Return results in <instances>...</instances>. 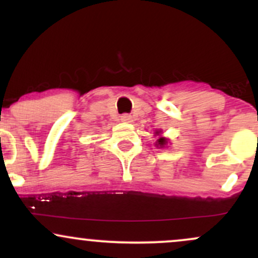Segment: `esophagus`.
<instances>
[{"label":"esophagus","mask_w":258,"mask_h":258,"mask_svg":"<svg viewBox=\"0 0 258 258\" xmlns=\"http://www.w3.org/2000/svg\"><path fill=\"white\" fill-rule=\"evenodd\" d=\"M120 119L122 122H131L132 121V116L130 114H122L120 116Z\"/></svg>","instance_id":"esophagus-1"}]
</instances>
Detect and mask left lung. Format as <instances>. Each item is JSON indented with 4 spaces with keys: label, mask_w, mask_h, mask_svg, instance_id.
<instances>
[{
    "label": "left lung",
    "mask_w": 258,
    "mask_h": 258,
    "mask_svg": "<svg viewBox=\"0 0 258 258\" xmlns=\"http://www.w3.org/2000/svg\"><path fill=\"white\" fill-rule=\"evenodd\" d=\"M156 135H160V133H161V131H156L155 132ZM167 144V139L165 138V137H160L158 141H156V146L158 147H160V148H162V147H165Z\"/></svg>",
    "instance_id": "obj_1"
}]
</instances>
